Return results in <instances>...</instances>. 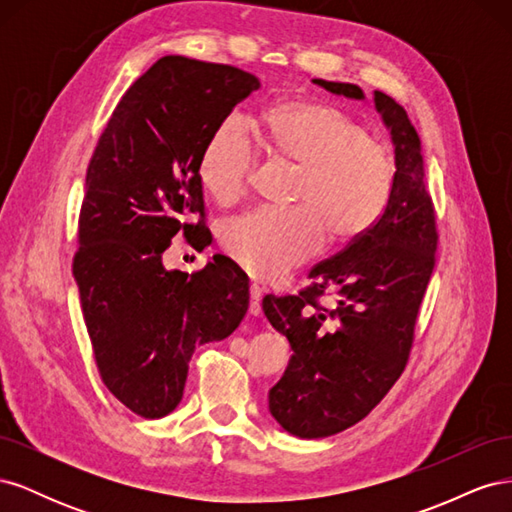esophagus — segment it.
<instances>
[{
    "instance_id": "1",
    "label": "esophagus",
    "mask_w": 512,
    "mask_h": 512,
    "mask_svg": "<svg viewBox=\"0 0 512 512\" xmlns=\"http://www.w3.org/2000/svg\"><path fill=\"white\" fill-rule=\"evenodd\" d=\"M262 294H265V288L258 286V284L250 286V314L252 316H260L262 314V307H260Z\"/></svg>"
}]
</instances>
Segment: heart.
I'll use <instances>...</instances> for the list:
<instances>
[{
	"label": "heart",
	"instance_id": "1",
	"mask_svg": "<svg viewBox=\"0 0 512 512\" xmlns=\"http://www.w3.org/2000/svg\"><path fill=\"white\" fill-rule=\"evenodd\" d=\"M260 149L297 166L290 209H254L222 230L224 252L260 280H275L331 243L361 239L378 224L395 185L391 151L342 108L286 100L256 123ZM258 149L237 117L211 130L198 158V179L220 205L250 188Z\"/></svg>",
	"mask_w": 512,
	"mask_h": 512
}]
</instances>
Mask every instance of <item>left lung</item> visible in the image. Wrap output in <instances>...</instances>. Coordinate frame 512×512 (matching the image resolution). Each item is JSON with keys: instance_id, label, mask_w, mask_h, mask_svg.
<instances>
[{"instance_id": "1", "label": "left lung", "mask_w": 512, "mask_h": 512, "mask_svg": "<svg viewBox=\"0 0 512 512\" xmlns=\"http://www.w3.org/2000/svg\"><path fill=\"white\" fill-rule=\"evenodd\" d=\"M331 94L363 100L352 83L314 79ZM395 145V185L382 218L361 239L309 271L299 294L262 299L290 363L269 391V410L297 438H327L359 423L404 374L418 309L436 267V211L425 188L421 138L406 108L374 91ZM336 301L324 308L319 297Z\"/></svg>"}]
</instances>
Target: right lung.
<instances>
[{
  "instance_id": "1",
  "label": "right lung",
  "mask_w": 512,
  "mask_h": 512,
  "mask_svg": "<svg viewBox=\"0 0 512 512\" xmlns=\"http://www.w3.org/2000/svg\"><path fill=\"white\" fill-rule=\"evenodd\" d=\"M258 87L235 66L166 55L123 94L87 166L72 273L100 378L138 416L173 412L194 350L228 337L250 305L230 258L190 275L162 254L179 232L207 245L200 151Z\"/></svg>"
}]
</instances>
